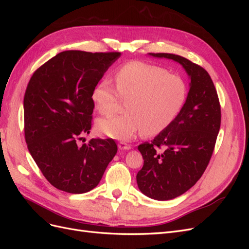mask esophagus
Masks as SVG:
<instances>
[{
    "label": "esophagus",
    "instance_id": "esophagus-1",
    "mask_svg": "<svg viewBox=\"0 0 249 249\" xmlns=\"http://www.w3.org/2000/svg\"><path fill=\"white\" fill-rule=\"evenodd\" d=\"M118 148H119V149H122V150H127V149H130V148H131V145H130V144H127L126 142L120 141V142L118 143Z\"/></svg>",
    "mask_w": 249,
    "mask_h": 249
}]
</instances>
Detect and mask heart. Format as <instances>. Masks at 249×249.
Returning <instances> with one entry per match:
<instances>
[{"mask_svg":"<svg viewBox=\"0 0 249 249\" xmlns=\"http://www.w3.org/2000/svg\"><path fill=\"white\" fill-rule=\"evenodd\" d=\"M117 89L108 78L102 79L91 91V101L101 114L114 112L120 99H126L123 115L97 120L96 127L107 136L127 140L139 131L159 134L175 122L187 100L185 80L161 66L130 61L119 66L114 74Z\"/></svg>","mask_w":249,"mask_h":249,"instance_id":"heart-1","label":"heart"}]
</instances>
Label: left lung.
I'll use <instances>...</instances> for the list:
<instances>
[{"mask_svg": "<svg viewBox=\"0 0 249 249\" xmlns=\"http://www.w3.org/2000/svg\"><path fill=\"white\" fill-rule=\"evenodd\" d=\"M149 55L179 63L191 80L186 103L175 122L152 142L138 146L144 160L136 177L140 191L153 199L169 200L189 190L205 172L220 129L221 109L205 69L175 54Z\"/></svg>", "mask_w": 249, "mask_h": 249, "instance_id": "obj_1", "label": "left lung"}]
</instances>
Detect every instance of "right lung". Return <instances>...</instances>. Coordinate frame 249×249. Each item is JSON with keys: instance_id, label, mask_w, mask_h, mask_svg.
<instances>
[{"instance_id": "add662e5", "label": "right lung", "mask_w": 249, "mask_h": 249, "mask_svg": "<svg viewBox=\"0 0 249 249\" xmlns=\"http://www.w3.org/2000/svg\"><path fill=\"white\" fill-rule=\"evenodd\" d=\"M118 52L64 51L37 69L24 97L25 139L51 185L67 193H85L99 185L117 153L115 141L91 139V91L120 57Z\"/></svg>"}]
</instances>
